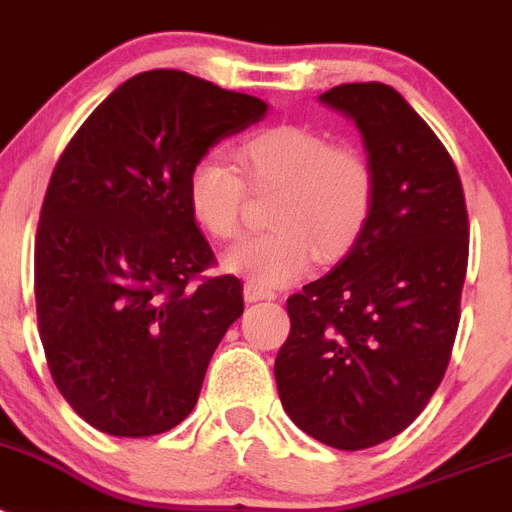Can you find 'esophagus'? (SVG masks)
Masks as SVG:
<instances>
[{
  "mask_svg": "<svg viewBox=\"0 0 512 512\" xmlns=\"http://www.w3.org/2000/svg\"><path fill=\"white\" fill-rule=\"evenodd\" d=\"M243 297H246V302L277 300V292H274V289L261 287V284H256V282H246V287H243Z\"/></svg>",
  "mask_w": 512,
  "mask_h": 512,
  "instance_id": "1",
  "label": "esophagus"
}]
</instances>
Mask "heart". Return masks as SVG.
Wrapping results in <instances>:
<instances>
[{"mask_svg":"<svg viewBox=\"0 0 512 512\" xmlns=\"http://www.w3.org/2000/svg\"><path fill=\"white\" fill-rule=\"evenodd\" d=\"M238 161L256 194H277L274 230L248 235L223 256L225 269L266 287L305 277L315 259L338 261L359 243L377 202V169L356 146L333 143L310 125L282 122L248 135ZM248 189L217 153H205L187 176L194 223L217 241L241 233Z\"/></svg>","mask_w":512,"mask_h":512,"instance_id":"heart-1","label":"heart"}]
</instances>
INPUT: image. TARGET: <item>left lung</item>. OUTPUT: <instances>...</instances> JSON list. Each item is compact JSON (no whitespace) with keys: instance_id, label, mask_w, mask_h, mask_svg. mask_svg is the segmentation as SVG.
Segmentation results:
<instances>
[{"instance_id":"obj_1","label":"left lung","mask_w":512,"mask_h":512,"mask_svg":"<svg viewBox=\"0 0 512 512\" xmlns=\"http://www.w3.org/2000/svg\"><path fill=\"white\" fill-rule=\"evenodd\" d=\"M354 117L377 169L372 220L323 279L287 300L279 400L307 436L359 451L397 436L438 390L461 318L469 217L459 171L387 84L320 94Z\"/></svg>"}]
</instances>
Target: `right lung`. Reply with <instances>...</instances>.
Instances as JSON below:
<instances>
[{
	"label": "right lung",
	"instance_id": "add662e5",
	"mask_svg": "<svg viewBox=\"0 0 512 512\" xmlns=\"http://www.w3.org/2000/svg\"><path fill=\"white\" fill-rule=\"evenodd\" d=\"M266 102L174 69L143 71L76 130L35 233V307L51 377L97 431L158 436L182 423L225 330L233 274L187 205L192 164L266 115Z\"/></svg>",
	"mask_w": 512,
	"mask_h": 512
}]
</instances>
